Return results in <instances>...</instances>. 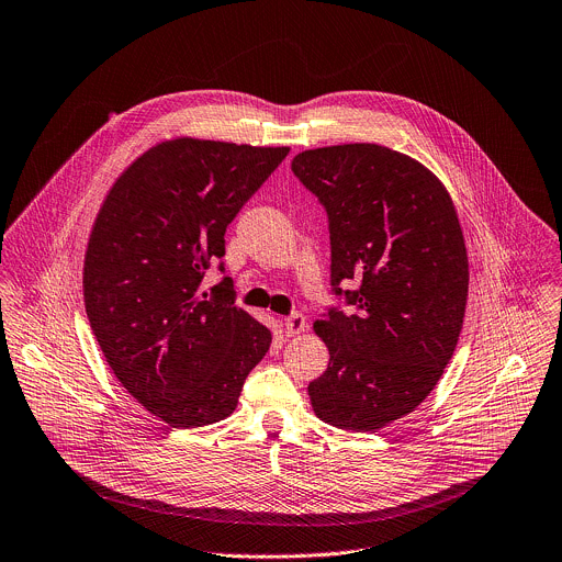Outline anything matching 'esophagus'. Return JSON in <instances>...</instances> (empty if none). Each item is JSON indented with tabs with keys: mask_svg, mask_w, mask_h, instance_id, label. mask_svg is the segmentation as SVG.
I'll return each instance as SVG.
<instances>
[{
	"mask_svg": "<svg viewBox=\"0 0 562 562\" xmlns=\"http://www.w3.org/2000/svg\"><path fill=\"white\" fill-rule=\"evenodd\" d=\"M304 327H306V317L302 313H291L289 317H284V331H286V336L302 334Z\"/></svg>",
	"mask_w": 562,
	"mask_h": 562,
	"instance_id": "esophagus-1",
	"label": "esophagus"
}]
</instances>
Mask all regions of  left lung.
<instances>
[{
  "mask_svg": "<svg viewBox=\"0 0 562 562\" xmlns=\"http://www.w3.org/2000/svg\"><path fill=\"white\" fill-rule=\"evenodd\" d=\"M291 169L327 209L331 286L353 306L313 323L329 367L308 384L311 407L327 425L378 431L423 403L458 345L469 291L458 213L427 167L380 144L302 150Z\"/></svg>",
  "mask_w": 562,
  "mask_h": 562,
  "instance_id": "left-lung-1",
  "label": "left lung"
}]
</instances>
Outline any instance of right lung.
I'll return each instance as SVG.
<instances>
[{"label":"right lung","instance_id":"add662e5","mask_svg":"<svg viewBox=\"0 0 562 562\" xmlns=\"http://www.w3.org/2000/svg\"><path fill=\"white\" fill-rule=\"evenodd\" d=\"M289 146L176 137L115 180L85 256V304L122 386L169 427H204L237 407L271 331L233 304L224 278L200 293L224 256V231ZM224 267L220 265V271Z\"/></svg>","mask_w":562,"mask_h":562}]
</instances>
